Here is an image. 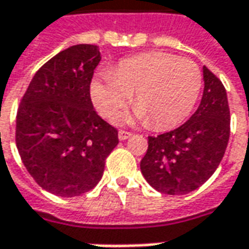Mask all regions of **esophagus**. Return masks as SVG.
<instances>
[{
  "label": "esophagus",
  "instance_id": "34e87169",
  "mask_svg": "<svg viewBox=\"0 0 249 249\" xmlns=\"http://www.w3.org/2000/svg\"><path fill=\"white\" fill-rule=\"evenodd\" d=\"M131 136H132V132H128V131L118 132V139H120V140H126V139H129Z\"/></svg>",
  "mask_w": 249,
  "mask_h": 249
}]
</instances>
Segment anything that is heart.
Listing matches in <instances>:
<instances>
[{
    "label": "heart",
    "instance_id": "heart-1",
    "mask_svg": "<svg viewBox=\"0 0 249 249\" xmlns=\"http://www.w3.org/2000/svg\"><path fill=\"white\" fill-rule=\"evenodd\" d=\"M203 76L194 61L162 52L121 61L110 75L91 83V98L103 117L113 118L135 92V118L154 129L181 124L195 107Z\"/></svg>",
    "mask_w": 249,
    "mask_h": 249
}]
</instances>
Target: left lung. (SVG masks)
Returning a JSON list of instances; mask_svg holds the SVG:
<instances>
[{"mask_svg":"<svg viewBox=\"0 0 249 249\" xmlns=\"http://www.w3.org/2000/svg\"><path fill=\"white\" fill-rule=\"evenodd\" d=\"M204 89L197 110L174 131L148 136L140 162L146 181L160 194L185 195L217 170L231 135V111L224 84L203 67Z\"/></svg>","mask_w":249,"mask_h":249,"instance_id":"left-lung-1","label":"left lung"}]
</instances>
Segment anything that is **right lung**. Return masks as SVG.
<instances>
[{
  "label": "right lung",
  "mask_w": 249,
  "mask_h": 249,
  "mask_svg": "<svg viewBox=\"0 0 249 249\" xmlns=\"http://www.w3.org/2000/svg\"><path fill=\"white\" fill-rule=\"evenodd\" d=\"M101 61L95 45H75L32 77L16 117V146L32 178L61 197L89 192L102 178L118 132L99 117L89 84Z\"/></svg>",
  "instance_id": "right-lung-1"
}]
</instances>
